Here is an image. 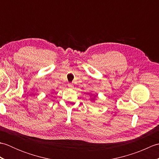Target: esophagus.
I'll return each mask as SVG.
<instances>
[{
    "mask_svg": "<svg viewBox=\"0 0 159 159\" xmlns=\"http://www.w3.org/2000/svg\"><path fill=\"white\" fill-rule=\"evenodd\" d=\"M67 86H68L69 88H73V87H74V85L71 83H69L68 84H67Z\"/></svg>",
    "mask_w": 159,
    "mask_h": 159,
    "instance_id": "obj_1",
    "label": "esophagus"
}]
</instances>
